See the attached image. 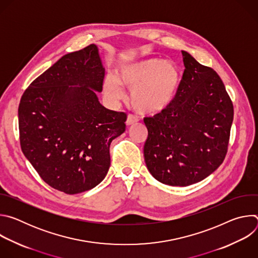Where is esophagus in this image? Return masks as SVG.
I'll return each instance as SVG.
<instances>
[{
    "label": "esophagus",
    "instance_id": "obj_1",
    "mask_svg": "<svg viewBox=\"0 0 258 258\" xmlns=\"http://www.w3.org/2000/svg\"><path fill=\"white\" fill-rule=\"evenodd\" d=\"M137 121H138V118H137V117H135V116L132 115V114H128V115H127V118H126V120H125V124H126V126H131V125L135 124Z\"/></svg>",
    "mask_w": 258,
    "mask_h": 258
}]
</instances>
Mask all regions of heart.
I'll return each instance as SVG.
<instances>
[{"label":"heart","instance_id":"1","mask_svg":"<svg viewBox=\"0 0 258 258\" xmlns=\"http://www.w3.org/2000/svg\"><path fill=\"white\" fill-rule=\"evenodd\" d=\"M179 70L172 62L158 58L145 59L122 66L117 79L107 76L103 89L111 102L124 98L123 89L131 92V104L142 114H156L172 102L179 84Z\"/></svg>","mask_w":258,"mask_h":258}]
</instances>
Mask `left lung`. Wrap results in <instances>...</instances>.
<instances>
[{"mask_svg": "<svg viewBox=\"0 0 258 258\" xmlns=\"http://www.w3.org/2000/svg\"><path fill=\"white\" fill-rule=\"evenodd\" d=\"M185 70L170 105L145 117L147 168L160 182L186 187L223 163L234 107L223 81L210 67L181 51Z\"/></svg>", "mask_w": 258, "mask_h": 258, "instance_id": "1", "label": "left lung"}]
</instances>
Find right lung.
Segmentation results:
<instances>
[{
    "instance_id": "add662e5",
    "label": "right lung",
    "mask_w": 258,
    "mask_h": 258,
    "mask_svg": "<svg viewBox=\"0 0 258 258\" xmlns=\"http://www.w3.org/2000/svg\"><path fill=\"white\" fill-rule=\"evenodd\" d=\"M105 69L94 44L64 55L23 93L20 146L52 188L78 194L95 188L110 167L109 147L125 131L126 114L100 104Z\"/></svg>"
}]
</instances>
